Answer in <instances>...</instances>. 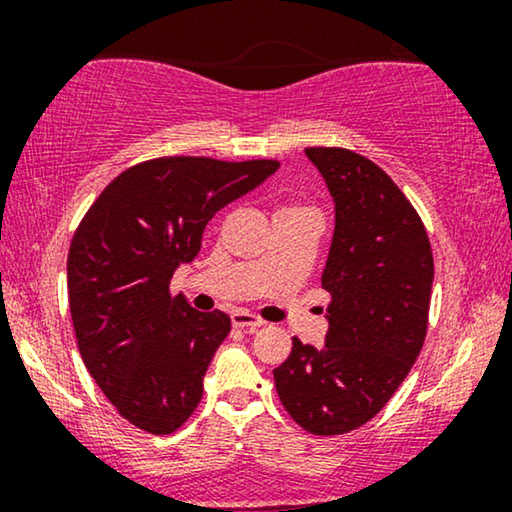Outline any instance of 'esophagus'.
<instances>
[{
  "mask_svg": "<svg viewBox=\"0 0 512 512\" xmlns=\"http://www.w3.org/2000/svg\"><path fill=\"white\" fill-rule=\"evenodd\" d=\"M230 321H233L235 328H244V331H249V333H254L256 328H261L265 324L263 319H258L256 314H249V312H233Z\"/></svg>",
  "mask_w": 512,
  "mask_h": 512,
  "instance_id": "esophagus-1",
  "label": "esophagus"
}]
</instances>
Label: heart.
<instances>
[{"label": "heart", "instance_id": "b5f03b06", "mask_svg": "<svg viewBox=\"0 0 512 512\" xmlns=\"http://www.w3.org/2000/svg\"><path fill=\"white\" fill-rule=\"evenodd\" d=\"M284 209H291V207H284Z\"/></svg>", "mask_w": 512, "mask_h": 512}]
</instances>
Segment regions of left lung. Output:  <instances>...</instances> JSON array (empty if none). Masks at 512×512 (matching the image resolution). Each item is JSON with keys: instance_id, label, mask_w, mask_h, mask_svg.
<instances>
[{"instance_id": "8db88e82", "label": "left lung", "mask_w": 512, "mask_h": 512, "mask_svg": "<svg viewBox=\"0 0 512 512\" xmlns=\"http://www.w3.org/2000/svg\"><path fill=\"white\" fill-rule=\"evenodd\" d=\"M305 156L335 202L321 286L331 296L326 345L293 338L275 368L279 401L314 436H340L380 412L422 352L433 254L415 207L382 167L338 146Z\"/></svg>"}]
</instances>
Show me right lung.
I'll use <instances>...</instances> for the list:
<instances>
[{
    "mask_svg": "<svg viewBox=\"0 0 512 512\" xmlns=\"http://www.w3.org/2000/svg\"><path fill=\"white\" fill-rule=\"evenodd\" d=\"M277 167V160H146L118 174L76 228L67 289L81 359L137 429L165 436L198 408L230 317L172 296V275L198 256L212 216Z\"/></svg>",
    "mask_w": 512,
    "mask_h": 512,
    "instance_id": "obj_1",
    "label": "right lung"
}]
</instances>
